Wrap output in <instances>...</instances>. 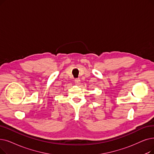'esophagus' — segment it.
Instances as JSON below:
<instances>
[{
	"instance_id": "1",
	"label": "esophagus",
	"mask_w": 154,
	"mask_h": 154,
	"mask_svg": "<svg viewBox=\"0 0 154 154\" xmlns=\"http://www.w3.org/2000/svg\"><path fill=\"white\" fill-rule=\"evenodd\" d=\"M80 83H81V80H80L79 79H76L75 80V85H79L80 84Z\"/></svg>"
}]
</instances>
